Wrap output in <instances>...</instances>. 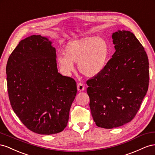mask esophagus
<instances>
[{
	"mask_svg": "<svg viewBox=\"0 0 155 155\" xmlns=\"http://www.w3.org/2000/svg\"><path fill=\"white\" fill-rule=\"evenodd\" d=\"M85 89V86L82 83H78L77 84V90L78 91H83Z\"/></svg>",
	"mask_w": 155,
	"mask_h": 155,
	"instance_id": "1",
	"label": "esophagus"
}]
</instances>
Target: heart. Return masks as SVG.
Instances as JSON below:
<instances>
[{
  "label": "heart",
  "mask_w": 155,
  "mask_h": 155,
  "mask_svg": "<svg viewBox=\"0 0 155 155\" xmlns=\"http://www.w3.org/2000/svg\"><path fill=\"white\" fill-rule=\"evenodd\" d=\"M64 51L65 54L57 56V62L65 76H69L74 70V64H78L81 73L86 77H95L105 68L109 56L108 43L100 37L73 39L67 43Z\"/></svg>",
  "instance_id": "obj_1"
}]
</instances>
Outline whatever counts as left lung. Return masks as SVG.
Here are the masks:
<instances>
[{"instance_id":"8db88e82","label":"left lung","mask_w":155,"mask_h":155,"mask_svg":"<svg viewBox=\"0 0 155 155\" xmlns=\"http://www.w3.org/2000/svg\"><path fill=\"white\" fill-rule=\"evenodd\" d=\"M116 52L99 75L87 81L91 116L97 127L112 129L133 119L148 90V57L130 31L112 34Z\"/></svg>"}]
</instances>
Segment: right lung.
Masks as SVG:
<instances>
[{
	"label": "right lung",
	"instance_id": "obj_1",
	"mask_svg": "<svg viewBox=\"0 0 155 155\" xmlns=\"http://www.w3.org/2000/svg\"><path fill=\"white\" fill-rule=\"evenodd\" d=\"M56 58L52 41L32 35L19 43L6 65L12 109L29 130L39 134L64 130L77 95L76 82L58 72Z\"/></svg>",
	"mask_w": 155,
	"mask_h": 155
}]
</instances>
